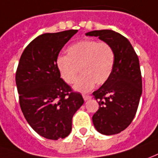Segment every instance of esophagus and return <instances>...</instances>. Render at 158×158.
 I'll list each match as a JSON object with an SVG mask.
<instances>
[{"mask_svg": "<svg viewBox=\"0 0 158 158\" xmlns=\"http://www.w3.org/2000/svg\"><path fill=\"white\" fill-rule=\"evenodd\" d=\"M83 98H84V100L85 101H88L89 99H90L91 98V97L90 96H89V95H83Z\"/></svg>", "mask_w": 158, "mask_h": 158, "instance_id": "1", "label": "esophagus"}]
</instances>
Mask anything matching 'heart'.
Returning a JSON list of instances; mask_svg holds the SVG:
<instances>
[{
  "mask_svg": "<svg viewBox=\"0 0 158 158\" xmlns=\"http://www.w3.org/2000/svg\"><path fill=\"white\" fill-rule=\"evenodd\" d=\"M115 55L112 46L108 43L96 40H83L68 48V56L57 58L56 67L60 78L72 85L79 74L82 75L74 85L80 92H86L95 84L102 85L108 81L113 72Z\"/></svg>",
  "mask_w": 158,
  "mask_h": 158,
  "instance_id": "obj_1",
  "label": "heart"
}]
</instances>
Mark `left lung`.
Returning a JSON list of instances; mask_svg holds the SVG:
<instances>
[{"mask_svg": "<svg viewBox=\"0 0 158 158\" xmlns=\"http://www.w3.org/2000/svg\"><path fill=\"white\" fill-rule=\"evenodd\" d=\"M86 36L98 37L112 46L115 55L113 72L108 81L92 93L99 104L92 121L98 133L113 135L133 121L142 95L139 61L125 37L111 30L92 31Z\"/></svg>", "mask_w": 158, "mask_h": 158, "instance_id": "1", "label": "left lung"}]
</instances>
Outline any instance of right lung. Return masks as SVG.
I'll use <instances>...</instances> for the list:
<instances>
[{"label": "right lung", "instance_id": "obj_1", "mask_svg": "<svg viewBox=\"0 0 158 158\" xmlns=\"http://www.w3.org/2000/svg\"><path fill=\"white\" fill-rule=\"evenodd\" d=\"M78 30L44 33L25 48L16 72L19 104L25 120L40 136L57 140L68 137L72 119L84 103L79 92L60 78L56 60Z\"/></svg>", "mask_w": 158, "mask_h": 158}]
</instances>
